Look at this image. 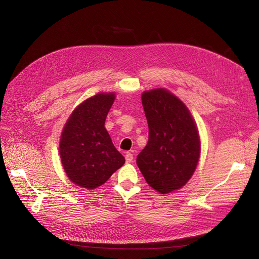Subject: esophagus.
<instances>
[{"instance_id": "34e87169", "label": "esophagus", "mask_w": 259, "mask_h": 259, "mask_svg": "<svg viewBox=\"0 0 259 259\" xmlns=\"http://www.w3.org/2000/svg\"><path fill=\"white\" fill-rule=\"evenodd\" d=\"M125 159H126V163H131L133 160V155L131 153H126Z\"/></svg>"}]
</instances>
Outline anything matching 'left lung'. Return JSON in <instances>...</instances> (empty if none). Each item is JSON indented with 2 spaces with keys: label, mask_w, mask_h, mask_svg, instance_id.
<instances>
[{
  "label": "left lung",
  "mask_w": 259,
  "mask_h": 259,
  "mask_svg": "<svg viewBox=\"0 0 259 259\" xmlns=\"http://www.w3.org/2000/svg\"><path fill=\"white\" fill-rule=\"evenodd\" d=\"M149 141L136 164L149 186L161 194L182 188L200 158V137L187 106L165 89L142 94Z\"/></svg>",
  "instance_id": "left-lung-1"
}]
</instances>
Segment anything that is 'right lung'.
<instances>
[{"instance_id": "right-lung-1", "label": "right lung", "mask_w": 259, "mask_h": 259, "mask_svg": "<svg viewBox=\"0 0 259 259\" xmlns=\"http://www.w3.org/2000/svg\"><path fill=\"white\" fill-rule=\"evenodd\" d=\"M114 100V93H99L85 100L63 128L59 144L62 166L79 187H100L125 163L104 128Z\"/></svg>"}]
</instances>
